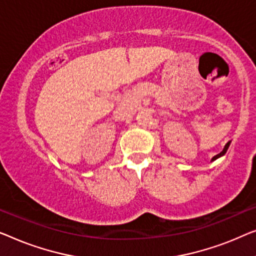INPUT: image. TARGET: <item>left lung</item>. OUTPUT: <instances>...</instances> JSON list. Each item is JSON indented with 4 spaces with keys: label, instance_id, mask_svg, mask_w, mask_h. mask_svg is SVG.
Masks as SVG:
<instances>
[{
    "label": "left lung",
    "instance_id": "left-lung-1",
    "mask_svg": "<svg viewBox=\"0 0 256 256\" xmlns=\"http://www.w3.org/2000/svg\"><path fill=\"white\" fill-rule=\"evenodd\" d=\"M228 146H230V142H228V144H226V145H225V147H224V150H222L220 153H219V154H217V156H214V158H212V161H214V160H216V159H218V158H219V156H224V154L226 153V150H228Z\"/></svg>",
    "mask_w": 256,
    "mask_h": 256
}]
</instances>
